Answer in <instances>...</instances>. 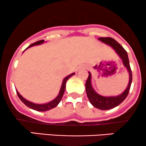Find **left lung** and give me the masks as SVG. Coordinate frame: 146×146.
<instances>
[{
    "label": "left lung",
    "mask_w": 146,
    "mask_h": 146,
    "mask_svg": "<svg viewBox=\"0 0 146 146\" xmlns=\"http://www.w3.org/2000/svg\"><path fill=\"white\" fill-rule=\"evenodd\" d=\"M99 40L110 45V46H111L115 50L117 54L121 58L124 66L127 68L129 73V76H130L129 83L128 85H127V88H126L125 91L122 94H119V96H104L97 94L94 91V90L93 89L91 83V73L90 72H88L89 73V76H88V78L87 79L86 83V90L88 99H89L90 104L94 107L99 110H110L117 107V106L121 104L123 101L125 99L130 89L132 75V70H131L130 66V62H129L128 56H127V53L125 50V49L117 40H115L112 38L101 37L99 38Z\"/></svg>",
    "instance_id": "left-lung-1"
}]
</instances>
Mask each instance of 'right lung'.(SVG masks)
<instances>
[{
    "mask_svg": "<svg viewBox=\"0 0 146 146\" xmlns=\"http://www.w3.org/2000/svg\"><path fill=\"white\" fill-rule=\"evenodd\" d=\"M44 41H45L44 40H38V41L36 42H34V43L31 44L29 46H28V47H27L25 50H27V49L29 48V47L34 46V45H40V44L43 43ZM74 74H75V73L71 74L68 75V76H66V77L63 79V83H62L61 88H60V92H59V93H58V96H57L54 99L52 100V101H50V102H49V103H47V104H34V103L30 102V101H27V100H26L25 98L23 97V96H21L20 94H19V92L17 91V90H16V92H17L18 96H19V99L21 100V101H22V102L23 103L25 106H27V107H29V108L34 110L39 111V112H45V111H47V110H51L52 108H54L56 107V106H58V104L60 103V100H61L62 97H63V94H64V92H65L67 81H68V80L70 77H71V76H72L73 75H74Z\"/></svg>",
    "mask_w": 146,
    "mask_h": 146,
    "instance_id": "obj_1",
    "label": "right lung"
}]
</instances>
